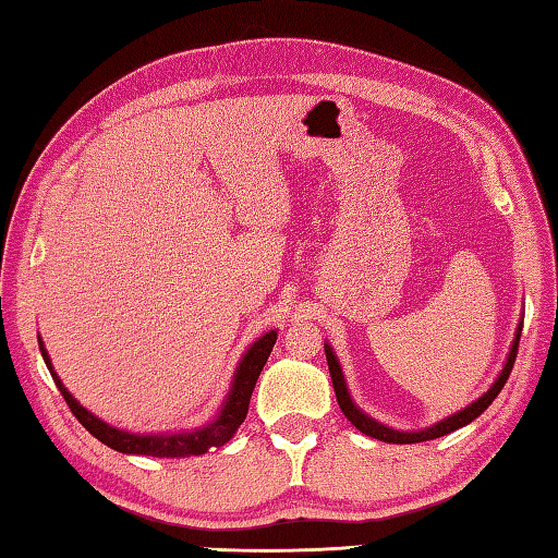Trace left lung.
I'll list each match as a JSON object with an SVG mask.
<instances>
[{"instance_id": "left-lung-1", "label": "left lung", "mask_w": 558, "mask_h": 558, "mask_svg": "<svg viewBox=\"0 0 558 558\" xmlns=\"http://www.w3.org/2000/svg\"><path fill=\"white\" fill-rule=\"evenodd\" d=\"M520 333H523V322L518 324L511 352H508L504 369H501L499 376H496V381L492 384V388L487 390V393H484L482 398H477L475 402H470V405H468L465 410L450 414V417H446V420H441V422H436V424H432V426H426V429H422V432H398V429H390V426H386V424H381V422L366 417V414H364L357 405H354L350 393H348L345 376H342L340 362H338V357H336L333 348H330L328 342H326L324 348H326V362H328L330 381H333L336 398H338V405H340L342 414H345V417H348L354 426H357V429H360L362 434L372 436V438H378V441H386V444H420V441H429V438H438V436H446V434H450V432L460 429V426H465V424H470L472 420H477L480 414L492 405L494 398L499 396L501 388L506 386L508 376H511V369H513V364H515V354H518Z\"/></svg>"}]
</instances>
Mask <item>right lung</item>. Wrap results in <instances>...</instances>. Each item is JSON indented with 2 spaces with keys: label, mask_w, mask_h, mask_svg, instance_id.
I'll return each mask as SVG.
<instances>
[{
  "label": "right lung",
  "mask_w": 558,
  "mask_h": 558,
  "mask_svg": "<svg viewBox=\"0 0 558 558\" xmlns=\"http://www.w3.org/2000/svg\"><path fill=\"white\" fill-rule=\"evenodd\" d=\"M276 340H278V330H268L266 336H260L254 345L244 352L240 366H236L230 393L225 398L216 420L208 422L206 426H198L194 432H182V434H129V432L117 429V426H110L108 422L98 420L96 414L83 408L81 402H76V398L64 388L62 378L57 376L54 366L50 362V354H47L40 336H38V345H40L47 369H50L59 393L64 396L69 410L74 412V417L86 426L98 441L120 450V453H132V456L189 458V456H204L210 448L225 446L234 436V432L240 429V424L244 422L248 412V400H252L258 374L264 369L266 360L270 357V350L276 345Z\"/></svg>",
  "instance_id": "add662e5"
}]
</instances>
